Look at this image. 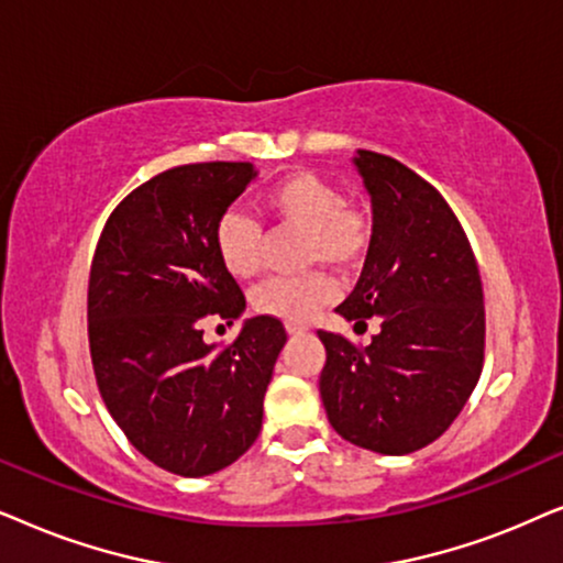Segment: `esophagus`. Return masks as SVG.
<instances>
[{"label": "esophagus", "mask_w": 563, "mask_h": 563, "mask_svg": "<svg viewBox=\"0 0 563 563\" xmlns=\"http://www.w3.org/2000/svg\"><path fill=\"white\" fill-rule=\"evenodd\" d=\"M286 329H288V334H303V332H309V327H306V324H286Z\"/></svg>", "instance_id": "esophagus-1"}]
</instances>
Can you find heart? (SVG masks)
I'll use <instances>...</instances> for the list:
<instances>
[{"mask_svg": "<svg viewBox=\"0 0 563 563\" xmlns=\"http://www.w3.org/2000/svg\"><path fill=\"white\" fill-rule=\"evenodd\" d=\"M262 203L277 221L303 229V262L350 267L371 242V219L363 208L344 203L334 183L317 172H294L267 187ZM216 257L229 275L246 280L262 267V231L250 216L229 208L213 229ZM334 298L332 277L321 269L273 277L252 294V309L288 324H303Z\"/></svg>", "mask_w": 563, "mask_h": 563, "instance_id": "heart-1", "label": "heart"}]
</instances>
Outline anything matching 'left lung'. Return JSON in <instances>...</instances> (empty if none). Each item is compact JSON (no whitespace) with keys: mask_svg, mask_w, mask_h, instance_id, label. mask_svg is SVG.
<instances>
[{"mask_svg":"<svg viewBox=\"0 0 563 563\" xmlns=\"http://www.w3.org/2000/svg\"><path fill=\"white\" fill-rule=\"evenodd\" d=\"M373 234L357 286L336 306L378 319L368 347L319 329L329 424L352 445L407 455L466 407L484 365V290L466 231L434 187L391 156L357 148Z\"/></svg>","mask_w":563,"mask_h":563,"instance_id":"left-lung-1","label":"left lung"}]
</instances>
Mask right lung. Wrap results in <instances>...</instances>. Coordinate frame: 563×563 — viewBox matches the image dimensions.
Returning a JSON list of instances; mask_svg holds the SVG:
<instances>
[{
	"instance_id": "obj_1",
	"label": "right lung",
	"mask_w": 563,
	"mask_h": 563,
	"mask_svg": "<svg viewBox=\"0 0 563 563\" xmlns=\"http://www.w3.org/2000/svg\"><path fill=\"white\" fill-rule=\"evenodd\" d=\"M257 177L250 162L167 169L120 200L97 242L87 332L104 407L139 453L179 476H208L250 451L288 334L246 319L227 347L208 317H242L244 294L216 257L221 213Z\"/></svg>"
}]
</instances>
